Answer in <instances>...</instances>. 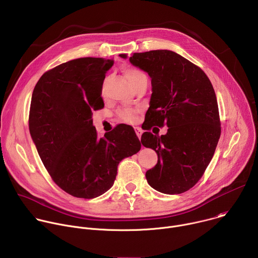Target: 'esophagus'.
<instances>
[{
	"instance_id": "esophagus-1",
	"label": "esophagus",
	"mask_w": 258,
	"mask_h": 258,
	"mask_svg": "<svg viewBox=\"0 0 258 258\" xmlns=\"http://www.w3.org/2000/svg\"><path fill=\"white\" fill-rule=\"evenodd\" d=\"M135 131H136V134H137L138 138H139V139H141L142 134H143V130H142L141 127H135Z\"/></svg>"
}]
</instances>
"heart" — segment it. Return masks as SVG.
I'll return each instance as SVG.
<instances>
[{"mask_svg":"<svg viewBox=\"0 0 258 258\" xmlns=\"http://www.w3.org/2000/svg\"><path fill=\"white\" fill-rule=\"evenodd\" d=\"M124 76L133 86V88H137L143 82H147V77L145 73L135 67H126L123 69ZM105 92V84L102 86V95ZM117 116L119 120L125 123H136L138 121V110L131 107L122 108L117 111Z\"/></svg>","mask_w":258,"mask_h":258,"instance_id":"1","label":"heart"}]
</instances>
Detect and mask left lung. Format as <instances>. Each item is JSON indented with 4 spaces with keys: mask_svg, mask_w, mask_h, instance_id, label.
<instances>
[{
    "mask_svg": "<svg viewBox=\"0 0 258 258\" xmlns=\"http://www.w3.org/2000/svg\"><path fill=\"white\" fill-rule=\"evenodd\" d=\"M130 61L151 78L145 130L168 127L161 137L142 135V144L158 155L156 165L146 172L147 181L164 194L186 192L202 177L222 132L213 87L199 66L172 51L135 53Z\"/></svg>",
    "mask_w": 258,
    "mask_h": 258,
    "instance_id": "left-lung-1",
    "label": "left lung"
}]
</instances>
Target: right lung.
I'll list each match as a JSON object with an SVG mask.
<instances>
[{
    "mask_svg": "<svg viewBox=\"0 0 258 258\" xmlns=\"http://www.w3.org/2000/svg\"><path fill=\"white\" fill-rule=\"evenodd\" d=\"M113 61L85 57L46 71L36 83L28 125L36 150L56 185L77 198L93 199L113 186L119 162L138 153L131 125L99 138L92 114L104 107L106 71Z\"/></svg>",
    "mask_w": 258,
    "mask_h": 258,
    "instance_id": "add662e5",
    "label": "right lung"
}]
</instances>
